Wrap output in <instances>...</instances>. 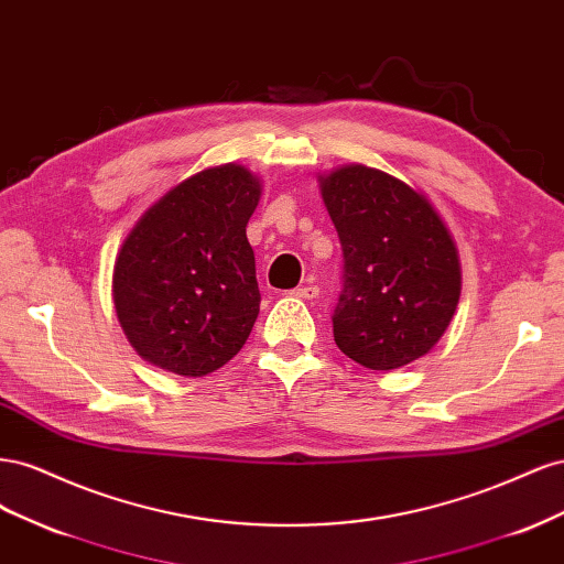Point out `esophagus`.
I'll list each match as a JSON object with an SVG mask.
<instances>
[{
  "label": "esophagus",
  "instance_id": "obj_1",
  "mask_svg": "<svg viewBox=\"0 0 564 564\" xmlns=\"http://www.w3.org/2000/svg\"><path fill=\"white\" fill-rule=\"evenodd\" d=\"M292 296L303 299V301H313V299H317V296H319V286H317V284H303V286L294 289Z\"/></svg>",
  "mask_w": 564,
  "mask_h": 564
}]
</instances>
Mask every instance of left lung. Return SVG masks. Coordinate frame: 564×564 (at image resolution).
Listing matches in <instances>:
<instances>
[{"mask_svg": "<svg viewBox=\"0 0 564 564\" xmlns=\"http://www.w3.org/2000/svg\"><path fill=\"white\" fill-rule=\"evenodd\" d=\"M344 247L334 340L367 369H400L445 336L460 296V261L445 220L416 187L365 164L319 178Z\"/></svg>", "mask_w": 564, "mask_h": 564, "instance_id": "1", "label": "left lung"}]
</instances>
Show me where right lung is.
Masks as SVG:
<instances>
[{
  "label": "right lung",
  "mask_w": 564,
  "mask_h": 564,
  "mask_svg": "<svg viewBox=\"0 0 564 564\" xmlns=\"http://www.w3.org/2000/svg\"><path fill=\"white\" fill-rule=\"evenodd\" d=\"M261 178L242 164L187 176L143 212L112 268L115 313L145 362L207 377L242 350L259 317L247 224Z\"/></svg>",
  "instance_id": "right-lung-1"
}]
</instances>
